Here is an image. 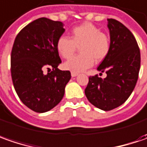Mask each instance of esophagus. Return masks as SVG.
Returning a JSON list of instances; mask_svg holds the SVG:
<instances>
[{"label":"esophagus","mask_w":147,"mask_h":147,"mask_svg":"<svg viewBox=\"0 0 147 147\" xmlns=\"http://www.w3.org/2000/svg\"><path fill=\"white\" fill-rule=\"evenodd\" d=\"M78 76V73L71 72V76H72V77H76V76Z\"/></svg>","instance_id":"34e87169"}]
</instances>
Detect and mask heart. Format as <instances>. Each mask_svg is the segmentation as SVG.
Listing matches in <instances>:
<instances>
[{
  "label": "heart",
  "mask_w": 147,
  "mask_h": 147,
  "mask_svg": "<svg viewBox=\"0 0 147 147\" xmlns=\"http://www.w3.org/2000/svg\"><path fill=\"white\" fill-rule=\"evenodd\" d=\"M70 38L61 36L56 43L57 51L63 58H71L79 47L80 54L63 63V68L67 71L75 73L82 72L94 65V60L101 62L108 55V36L93 23H84L74 28Z\"/></svg>",
  "instance_id": "1"
}]
</instances>
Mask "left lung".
Wrapping results in <instances>:
<instances>
[{"mask_svg":"<svg viewBox=\"0 0 147 147\" xmlns=\"http://www.w3.org/2000/svg\"><path fill=\"white\" fill-rule=\"evenodd\" d=\"M110 51L98 67L107 77L90 76L84 94L90 103L102 111L116 108L129 98L138 81L141 54L136 39L124 24L107 18ZM101 74V73H100Z\"/></svg>","mask_w":147,"mask_h":147,"instance_id":"left-lung-1","label":"left lung"}]
</instances>
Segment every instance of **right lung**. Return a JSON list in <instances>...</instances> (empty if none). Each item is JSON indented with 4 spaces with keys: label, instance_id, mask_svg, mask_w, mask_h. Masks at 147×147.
I'll return each mask as SVG.
<instances>
[{
    "label": "right lung",
    "instance_id": "right-lung-1",
    "mask_svg": "<svg viewBox=\"0 0 147 147\" xmlns=\"http://www.w3.org/2000/svg\"><path fill=\"white\" fill-rule=\"evenodd\" d=\"M63 26L62 22L40 18L23 28L13 43L10 59L13 87L23 103L36 112L56 107L71 79L69 71L58 69L62 61L56 43L65 32Z\"/></svg>",
    "mask_w": 147,
    "mask_h": 147
}]
</instances>
